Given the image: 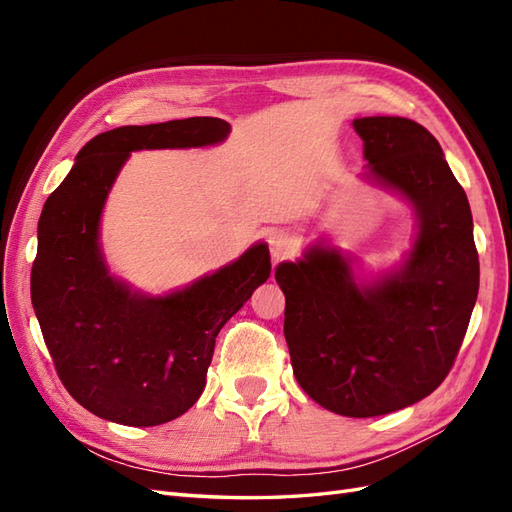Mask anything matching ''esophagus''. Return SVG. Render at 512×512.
Listing matches in <instances>:
<instances>
[{
  "mask_svg": "<svg viewBox=\"0 0 512 512\" xmlns=\"http://www.w3.org/2000/svg\"><path fill=\"white\" fill-rule=\"evenodd\" d=\"M269 245H271V254L275 260L286 258L294 250V241L290 235H286V232H277V235H273L269 239Z\"/></svg>",
  "mask_w": 512,
  "mask_h": 512,
  "instance_id": "34e87169",
  "label": "esophagus"
}]
</instances>
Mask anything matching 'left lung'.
I'll return each instance as SVG.
<instances>
[{
	"mask_svg": "<svg viewBox=\"0 0 512 512\" xmlns=\"http://www.w3.org/2000/svg\"><path fill=\"white\" fill-rule=\"evenodd\" d=\"M367 177L404 196L418 230L401 267L356 284L350 260L312 245L282 262L284 335L294 378L316 404L367 418L416 404L442 384L468 331L478 252L468 196L440 143L406 117H361Z\"/></svg>",
	"mask_w": 512,
	"mask_h": 512,
	"instance_id": "obj_1",
	"label": "left lung"
}]
</instances>
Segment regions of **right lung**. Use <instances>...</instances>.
<instances>
[{
	"label": "right lung",
	"mask_w": 512,
	"mask_h": 512,
	"mask_svg": "<svg viewBox=\"0 0 512 512\" xmlns=\"http://www.w3.org/2000/svg\"><path fill=\"white\" fill-rule=\"evenodd\" d=\"M228 132L230 123L218 117L102 132L46 198L32 267L34 312L66 391L106 421L153 427L188 412L205 389L215 337L269 280V247L256 243L188 288L147 297L115 280L100 250L106 196L132 151L207 147Z\"/></svg>",
	"instance_id": "obj_1"
}]
</instances>
